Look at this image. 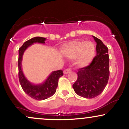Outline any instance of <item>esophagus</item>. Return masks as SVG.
I'll return each mask as SVG.
<instances>
[{"instance_id": "1", "label": "esophagus", "mask_w": 129, "mask_h": 129, "mask_svg": "<svg viewBox=\"0 0 129 129\" xmlns=\"http://www.w3.org/2000/svg\"><path fill=\"white\" fill-rule=\"evenodd\" d=\"M71 72V69H70V68H69V69H67L65 70L64 71H63V73L64 74H67L70 73V72Z\"/></svg>"}]
</instances>
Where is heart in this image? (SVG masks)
Instances as JSON below:
<instances>
[{
  "mask_svg": "<svg viewBox=\"0 0 129 129\" xmlns=\"http://www.w3.org/2000/svg\"><path fill=\"white\" fill-rule=\"evenodd\" d=\"M62 53L70 59L76 58L78 66H85L92 60L95 53V47L91 42L75 41L65 45Z\"/></svg>",
  "mask_w": 129,
  "mask_h": 129,
  "instance_id": "obj_1",
  "label": "heart"
}]
</instances>
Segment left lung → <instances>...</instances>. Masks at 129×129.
<instances>
[{"label":"left lung","instance_id":"left-lung-1","mask_svg":"<svg viewBox=\"0 0 129 129\" xmlns=\"http://www.w3.org/2000/svg\"><path fill=\"white\" fill-rule=\"evenodd\" d=\"M93 37L96 42V56L88 66L78 70V79L73 85L77 94L88 99L103 92L110 75L108 48L100 39Z\"/></svg>","mask_w":129,"mask_h":129}]
</instances>
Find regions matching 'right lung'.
<instances>
[{"label": "right lung", "mask_w": 129, "mask_h": 129, "mask_svg": "<svg viewBox=\"0 0 129 129\" xmlns=\"http://www.w3.org/2000/svg\"><path fill=\"white\" fill-rule=\"evenodd\" d=\"M46 39L42 37H35L26 41L19 50L18 69L19 79L22 89L29 96L36 100H44L52 96L56 91L58 85V80L63 75V72L61 70L54 71L48 77L47 80L43 84L39 85H34L26 79L22 72V59L23 53L29 46L33 43H45Z\"/></svg>", "instance_id": "add662e5"}]
</instances>
